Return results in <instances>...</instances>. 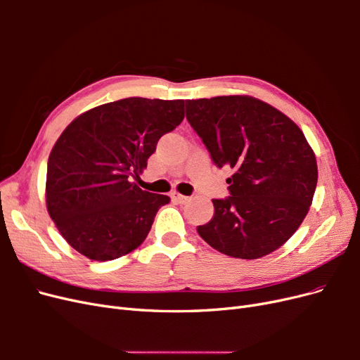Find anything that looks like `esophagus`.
Here are the masks:
<instances>
[{
  "instance_id": "1",
  "label": "esophagus",
  "mask_w": 360,
  "mask_h": 360,
  "mask_svg": "<svg viewBox=\"0 0 360 360\" xmlns=\"http://www.w3.org/2000/svg\"><path fill=\"white\" fill-rule=\"evenodd\" d=\"M171 200H172L174 202H179V204H184V202L189 201L188 197H184V195L177 193V192H172V193H171Z\"/></svg>"
}]
</instances>
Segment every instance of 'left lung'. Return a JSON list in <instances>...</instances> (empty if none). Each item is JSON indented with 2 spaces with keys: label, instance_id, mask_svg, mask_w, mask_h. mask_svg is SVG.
Segmentation results:
<instances>
[{
  "label": "left lung",
  "instance_id": "8db88e82",
  "mask_svg": "<svg viewBox=\"0 0 360 360\" xmlns=\"http://www.w3.org/2000/svg\"><path fill=\"white\" fill-rule=\"evenodd\" d=\"M186 118L216 167H230V197L197 228L219 252L257 259L296 233L315 188L317 160L299 126L250 96L186 101Z\"/></svg>",
  "mask_w": 360,
  "mask_h": 360
}]
</instances>
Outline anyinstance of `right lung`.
Instances as JSON below:
<instances>
[{"label":"right lung","mask_w":360,"mask_h":360,"mask_svg":"<svg viewBox=\"0 0 360 360\" xmlns=\"http://www.w3.org/2000/svg\"><path fill=\"white\" fill-rule=\"evenodd\" d=\"M184 118V101L127 97L76 117L48 159L46 207L79 254L108 261L146 240L167 195L138 188L160 136Z\"/></svg>","instance_id":"obj_1"}]
</instances>
